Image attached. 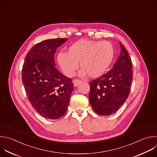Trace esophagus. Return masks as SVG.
I'll use <instances>...</instances> for the list:
<instances>
[{"label": "esophagus", "instance_id": "34e87169", "mask_svg": "<svg viewBox=\"0 0 157 157\" xmlns=\"http://www.w3.org/2000/svg\"><path fill=\"white\" fill-rule=\"evenodd\" d=\"M81 82V81L79 79H75L73 81V83H74V86H77L78 84H79Z\"/></svg>", "mask_w": 157, "mask_h": 157}]
</instances>
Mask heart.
I'll return each mask as SVG.
<instances>
[{
	"label": "heart",
	"mask_w": 157,
	"mask_h": 157,
	"mask_svg": "<svg viewBox=\"0 0 157 157\" xmlns=\"http://www.w3.org/2000/svg\"><path fill=\"white\" fill-rule=\"evenodd\" d=\"M114 56L112 45L107 41L81 39L72 44L67 52L57 55V62L64 73L73 76L78 67L81 68L79 76L87 74L94 78L101 76L111 64Z\"/></svg>",
	"instance_id": "obj_1"
}]
</instances>
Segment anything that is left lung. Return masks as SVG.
<instances>
[{
	"label": "left lung",
	"instance_id": "obj_1",
	"mask_svg": "<svg viewBox=\"0 0 157 157\" xmlns=\"http://www.w3.org/2000/svg\"><path fill=\"white\" fill-rule=\"evenodd\" d=\"M121 53L113 68L89 82V101L98 115L116 113L128 98L132 82V62L128 51L120 42Z\"/></svg>",
	"mask_w": 157,
	"mask_h": 157
}]
</instances>
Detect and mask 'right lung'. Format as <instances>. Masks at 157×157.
Instances as JSON below:
<instances>
[{"mask_svg":"<svg viewBox=\"0 0 157 157\" xmlns=\"http://www.w3.org/2000/svg\"><path fill=\"white\" fill-rule=\"evenodd\" d=\"M68 39L57 38L36 44L29 51L22 68V81L28 99L42 117L56 120L67 112L73 90L72 79L56 68V49Z\"/></svg>","mask_w":157,"mask_h":157,"instance_id":"add662e5","label":"right lung"}]
</instances>
